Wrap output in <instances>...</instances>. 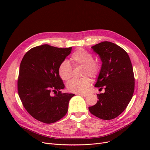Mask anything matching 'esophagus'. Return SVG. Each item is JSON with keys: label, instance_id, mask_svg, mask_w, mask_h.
<instances>
[{"label": "esophagus", "instance_id": "esophagus-1", "mask_svg": "<svg viewBox=\"0 0 150 150\" xmlns=\"http://www.w3.org/2000/svg\"><path fill=\"white\" fill-rule=\"evenodd\" d=\"M77 95L81 96H83V97H86L88 95V93H78Z\"/></svg>", "mask_w": 150, "mask_h": 150}]
</instances>
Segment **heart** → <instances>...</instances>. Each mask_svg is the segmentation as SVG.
I'll return each mask as SVG.
<instances>
[{
	"label": "heart",
	"instance_id": "heart-1",
	"mask_svg": "<svg viewBox=\"0 0 150 150\" xmlns=\"http://www.w3.org/2000/svg\"><path fill=\"white\" fill-rule=\"evenodd\" d=\"M70 60L74 66L83 65V75H88L92 78L98 76L100 71L98 62L93 60V54L83 49H76L70 57ZM72 66L67 60H64L59 66L58 74L62 80L67 81L72 76ZM91 84V80L88 77L80 79L74 78L67 83L69 91L75 93H83L86 91Z\"/></svg>",
	"mask_w": 150,
	"mask_h": 150
}]
</instances>
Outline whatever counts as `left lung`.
I'll list each match as a JSON object with an SVG mask.
<instances>
[{
    "mask_svg": "<svg viewBox=\"0 0 150 150\" xmlns=\"http://www.w3.org/2000/svg\"><path fill=\"white\" fill-rule=\"evenodd\" d=\"M102 61L95 86L105 88L97 94V103L89 107L90 112L103 120H111L121 114L130 102L134 91V76L129 55L114 43L104 41L92 46Z\"/></svg>",
    "mask_w": 150,
    "mask_h": 150,
    "instance_id": "left-lung-1",
    "label": "left lung"
}]
</instances>
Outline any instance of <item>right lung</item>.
Returning <instances> with one entry per match:
<instances>
[{
	"instance_id": "add662e5",
	"label": "right lung",
	"mask_w": 150,
	"mask_h": 150,
	"mask_svg": "<svg viewBox=\"0 0 150 150\" xmlns=\"http://www.w3.org/2000/svg\"><path fill=\"white\" fill-rule=\"evenodd\" d=\"M72 48L44 44L31 49L21 61L19 96L26 111L38 121L54 123L67 112L69 100L74 94L61 92L64 84L58 74V67Z\"/></svg>"
}]
</instances>
